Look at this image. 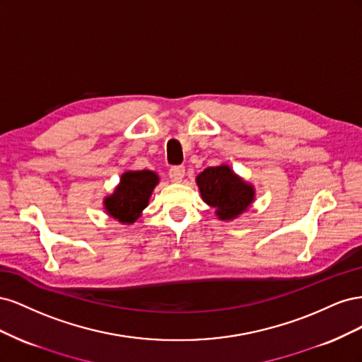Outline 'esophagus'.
I'll return each instance as SVG.
<instances>
[{
  "instance_id": "esophagus-1",
  "label": "esophagus",
  "mask_w": 362,
  "mask_h": 362,
  "mask_svg": "<svg viewBox=\"0 0 362 362\" xmlns=\"http://www.w3.org/2000/svg\"><path fill=\"white\" fill-rule=\"evenodd\" d=\"M184 175H185V168L184 166H173L169 170V178L173 182H181L182 178H184Z\"/></svg>"
}]
</instances>
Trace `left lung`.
I'll use <instances>...</instances> for the list:
<instances>
[{
    "instance_id": "1",
    "label": "left lung",
    "mask_w": 362,
    "mask_h": 362,
    "mask_svg": "<svg viewBox=\"0 0 362 362\" xmlns=\"http://www.w3.org/2000/svg\"><path fill=\"white\" fill-rule=\"evenodd\" d=\"M205 204L213 206L222 221L237 217L254 201V189L228 166L208 168L196 178Z\"/></svg>"
}]
</instances>
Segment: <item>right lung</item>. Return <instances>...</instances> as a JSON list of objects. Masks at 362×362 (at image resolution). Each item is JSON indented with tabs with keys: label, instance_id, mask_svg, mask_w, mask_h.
<instances>
[{
	"label": "right lung",
	"instance_id": "obj_1",
	"mask_svg": "<svg viewBox=\"0 0 362 362\" xmlns=\"http://www.w3.org/2000/svg\"><path fill=\"white\" fill-rule=\"evenodd\" d=\"M158 182V177L151 170L127 172L112 196L105 198V210L122 223H133L146 208L149 196Z\"/></svg>",
	"mask_w": 362,
	"mask_h": 362
}]
</instances>
